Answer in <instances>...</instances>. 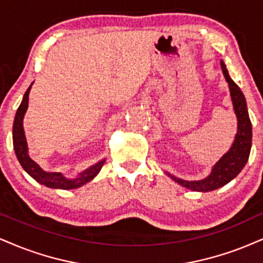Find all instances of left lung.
Listing matches in <instances>:
<instances>
[{"label": "left lung", "mask_w": 263, "mask_h": 263, "mask_svg": "<svg viewBox=\"0 0 263 263\" xmlns=\"http://www.w3.org/2000/svg\"><path fill=\"white\" fill-rule=\"evenodd\" d=\"M221 67L224 74V78L228 83L229 91L233 101V107L238 119V132L235 134L234 142L232 144L231 148L227 154L223 155L217 163L213 166L212 171L206 177L205 179L201 180H183L179 178L166 173L174 181L180 184L181 186L187 187V189L194 191H212L218 189L240 173L242 168L245 167L246 162L249 160V155L251 150V140H252V126L250 117H249L248 106H246V100L244 93L241 92L240 87L233 82L232 78L229 77L228 70H227L226 64L221 61Z\"/></svg>", "instance_id": "8db88e82"}]
</instances>
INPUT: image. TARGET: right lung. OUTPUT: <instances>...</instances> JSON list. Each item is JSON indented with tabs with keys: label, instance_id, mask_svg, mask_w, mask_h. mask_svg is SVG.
I'll return each instance as SVG.
<instances>
[{
	"label": "right lung",
	"instance_id": "right-lung-1",
	"mask_svg": "<svg viewBox=\"0 0 263 263\" xmlns=\"http://www.w3.org/2000/svg\"><path fill=\"white\" fill-rule=\"evenodd\" d=\"M32 84V83H31ZM31 85L28 87L23 96L21 106L18 107L17 113L14 117V123H13V147H14L15 156H17L19 163L31 178H34L37 183L47 187H52V189H77V187L84 185V184L89 183L92 180L105 163L106 160L97 162L96 164L89 167L79 176L76 178H67L62 173H57V172H46L39 166L35 161H32L30 156L28 155V144L27 139H25L24 129H23V118H24L25 112L28 108L29 102V92H30Z\"/></svg>",
	"mask_w": 263,
	"mask_h": 263
}]
</instances>
